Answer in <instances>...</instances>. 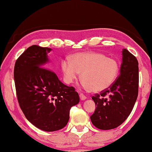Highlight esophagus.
Segmentation results:
<instances>
[{
	"label": "esophagus",
	"mask_w": 152,
	"mask_h": 152,
	"mask_svg": "<svg viewBox=\"0 0 152 152\" xmlns=\"http://www.w3.org/2000/svg\"><path fill=\"white\" fill-rule=\"evenodd\" d=\"M79 96H80V98L81 101H84V100L86 99V96L83 93H80Z\"/></svg>",
	"instance_id": "obj_1"
}]
</instances>
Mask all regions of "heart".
Listing matches in <instances>:
<instances>
[{
    "mask_svg": "<svg viewBox=\"0 0 152 152\" xmlns=\"http://www.w3.org/2000/svg\"><path fill=\"white\" fill-rule=\"evenodd\" d=\"M61 61L64 79L71 84L81 72L82 84L87 90L99 92L109 88L119 73V64L115 59L99 52H79Z\"/></svg>",
    "mask_w": 152,
    "mask_h": 152,
    "instance_id": "obj_1",
    "label": "heart"
}]
</instances>
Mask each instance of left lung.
Returning a JSON list of instances; mask_svg holds the SVG:
<instances>
[{"label":"left lung","mask_w":152,"mask_h":152,"mask_svg":"<svg viewBox=\"0 0 152 152\" xmlns=\"http://www.w3.org/2000/svg\"><path fill=\"white\" fill-rule=\"evenodd\" d=\"M122 56L120 76L109 88L92 97L96 108L91 120L100 129H112L121 125L132 111L137 100V60L126 49L123 50Z\"/></svg>","instance_id":"left-lung-1"}]
</instances>
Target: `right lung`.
I'll use <instances>...</instances> for the list:
<instances>
[{
  "mask_svg": "<svg viewBox=\"0 0 152 152\" xmlns=\"http://www.w3.org/2000/svg\"><path fill=\"white\" fill-rule=\"evenodd\" d=\"M49 48L32 45L15 62L14 79L19 106L25 117L45 132L64 128L71 107L79 102L78 92L63 84L50 68Z\"/></svg>",
  "mask_w": 152,
  "mask_h": 152,
  "instance_id": "obj_1",
  "label": "right lung"
}]
</instances>
